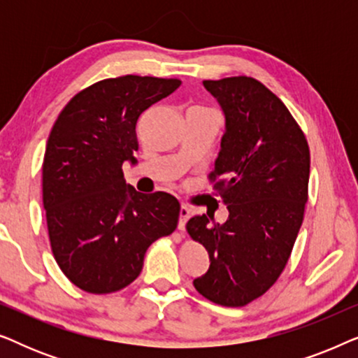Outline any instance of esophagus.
Returning <instances> with one entry per match:
<instances>
[{
    "label": "esophagus",
    "instance_id": "34e87169",
    "mask_svg": "<svg viewBox=\"0 0 358 358\" xmlns=\"http://www.w3.org/2000/svg\"><path fill=\"white\" fill-rule=\"evenodd\" d=\"M189 217H190V210L185 207V205H180V208H179V222H178L179 229H184Z\"/></svg>",
    "mask_w": 358,
    "mask_h": 358
}]
</instances>
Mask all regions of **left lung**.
<instances>
[{"mask_svg":"<svg viewBox=\"0 0 358 358\" xmlns=\"http://www.w3.org/2000/svg\"><path fill=\"white\" fill-rule=\"evenodd\" d=\"M222 107L224 134L210 179L228 220L197 215L185 224L202 243L210 267L194 287L223 306H244L264 295L283 268L303 223L310 148L285 104L248 76L203 81Z\"/></svg>","mask_w":358,"mask_h":358,"instance_id":"obj_1","label":"left lung"}]
</instances>
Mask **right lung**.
<instances>
[{
	"label": "right lung",
	"mask_w": 358,
	"mask_h": 358,
	"mask_svg": "<svg viewBox=\"0 0 358 358\" xmlns=\"http://www.w3.org/2000/svg\"><path fill=\"white\" fill-rule=\"evenodd\" d=\"M180 86L179 80L127 75L73 97L48 136L42 164L52 252L81 290H122L140 275L146 249L178 227V199L140 194L122 164H136V122Z\"/></svg>",
	"instance_id": "add662e5"
}]
</instances>
